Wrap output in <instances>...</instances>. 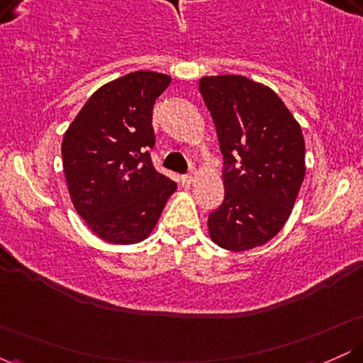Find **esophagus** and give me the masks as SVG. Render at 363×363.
Returning <instances> with one entry per match:
<instances>
[{"mask_svg":"<svg viewBox=\"0 0 363 363\" xmlns=\"http://www.w3.org/2000/svg\"><path fill=\"white\" fill-rule=\"evenodd\" d=\"M196 176H198V174H196L194 172V170H193V172H189V174H186V176H182L181 177V182H182V186H191V184H193V182L196 181Z\"/></svg>","mask_w":363,"mask_h":363,"instance_id":"1","label":"esophagus"}]
</instances>
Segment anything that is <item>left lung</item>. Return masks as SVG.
Here are the masks:
<instances>
[{"instance_id": "obj_1", "label": "left lung", "mask_w": 363, "mask_h": 363, "mask_svg": "<svg viewBox=\"0 0 363 363\" xmlns=\"http://www.w3.org/2000/svg\"><path fill=\"white\" fill-rule=\"evenodd\" d=\"M198 85L225 164V198L208 216V234L232 252L259 247L286 223L306 176L301 124L269 86L242 74Z\"/></svg>"}]
</instances>
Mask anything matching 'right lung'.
<instances>
[{
  "label": "right lung",
  "instance_id": "obj_1",
  "mask_svg": "<svg viewBox=\"0 0 363 363\" xmlns=\"http://www.w3.org/2000/svg\"><path fill=\"white\" fill-rule=\"evenodd\" d=\"M172 78L135 72L102 85L62 136L69 198L86 227L111 244H138L152 234L177 184L157 172L152 111Z\"/></svg>",
  "mask_w": 363,
  "mask_h": 363
}]
</instances>
